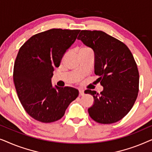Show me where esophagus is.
<instances>
[{
	"label": "esophagus",
	"instance_id": "esophagus-1",
	"mask_svg": "<svg viewBox=\"0 0 152 152\" xmlns=\"http://www.w3.org/2000/svg\"><path fill=\"white\" fill-rule=\"evenodd\" d=\"M79 92H80V95H81V96H83V95H84V90H82V89H80V90H79Z\"/></svg>",
	"mask_w": 152,
	"mask_h": 152
}]
</instances>
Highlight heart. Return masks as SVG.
<instances>
[{
  "instance_id": "obj_1",
  "label": "heart",
  "mask_w": 152,
  "mask_h": 152,
  "mask_svg": "<svg viewBox=\"0 0 152 152\" xmlns=\"http://www.w3.org/2000/svg\"><path fill=\"white\" fill-rule=\"evenodd\" d=\"M88 48H82L80 50H88Z\"/></svg>"
}]
</instances>
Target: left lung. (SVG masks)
I'll list each match as a JSON object with an SVG mask.
<instances>
[{
	"instance_id": "8db88e82",
	"label": "left lung",
	"mask_w": 152,
	"mask_h": 152,
	"mask_svg": "<svg viewBox=\"0 0 152 152\" xmlns=\"http://www.w3.org/2000/svg\"><path fill=\"white\" fill-rule=\"evenodd\" d=\"M77 39L94 52L96 81L103 86L100 93L85 91L94 98L89 115L101 124L119 121L138 96L139 72L132 53L124 43L102 31L82 30Z\"/></svg>"
}]
</instances>
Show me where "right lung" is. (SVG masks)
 Wrapping results in <instances>:
<instances>
[{
  "mask_svg": "<svg viewBox=\"0 0 152 152\" xmlns=\"http://www.w3.org/2000/svg\"><path fill=\"white\" fill-rule=\"evenodd\" d=\"M80 31L50 29L30 37L19 49L14 66V85L25 110L39 122L61 119L78 96L77 89L54 86L51 79L54 68L59 67Z\"/></svg>",
  "mask_w": 152,
  "mask_h": 152,
  "instance_id": "right-lung-1",
  "label": "right lung"
}]
</instances>
